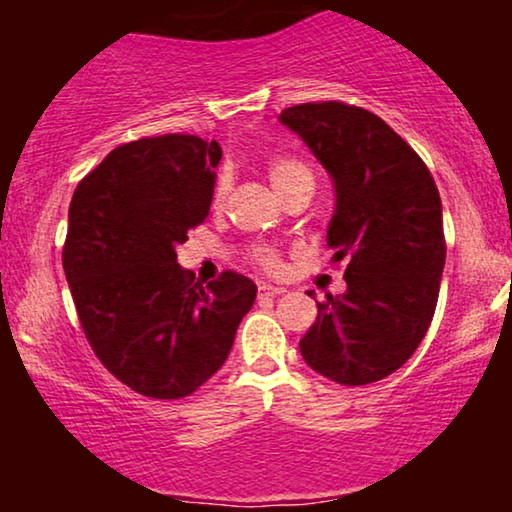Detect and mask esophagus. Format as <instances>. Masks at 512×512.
<instances>
[{"label": "esophagus", "instance_id": "esophagus-1", "mask_svg": "<svg viewBox=\"0 0 512 512\" xmlns=\"http://www.w3.org/2000/svg\"><path fill=\"white\" fill-rule=\"evenodd\" d=\"M284 289L282 286H272V284H258V296H282Z\"/></svg>", "mask_w": 512, "mask_h": 512}]
</instances>
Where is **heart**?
Segmentation results:
<instances>
[{
  "instance_id": "obj_1",
  "label": "heart",
  "mask_w": 512,
  "mask_h": 512,
  "mask_svg": "<svg viewBox=\"0 0 512 512\" xmlns=\"http://www.w3.org/2000/svg\"><path fill=\"white\" fill-rule=\"evenodd\" d=\"M265 172H268V179L275 191L286 198V195L296 191H312L314 188V174L310 167H307L300 158L293 156H272L268 163H265ZM230 193V174L223 170L216 174L214 186H212V207L223 209ZM249 261L256 265L258 270L270 272H282V256L275 247H268V244H254L249 249Z\"/></svg>"
}]
</instances>
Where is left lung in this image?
I'll use <instances>...</instances> for the list:
<instances>
[{
  "mask_svg": "<svg viewBox=\"0 0 512 512\" xmlns=\"http://www.w3.org/2000/svg\"><path fill=\"white\" fill-rule=\"evenodd\" d=\"M279 121L333 177L328 247L333 263L347 261V291L317 303L300 354L347 387L384 380L415 354L436 312L447 249L436 181L401 135L354 104H296Z\"/></svg>",
  "mask_w": 512,
  "mask_h": 512,
  "instance_id": "left-lung-1",
  "label": "left lung"
}]
</instances>
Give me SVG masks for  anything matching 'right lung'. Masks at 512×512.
Returning a JSON list of instances; mask_svg holds the SVG:
<instances>
[{
  "instance_id": "obj_1",
  "label": "right lung",
  "mask_w": 512,
  "mask_h": 512,
  "mask_svg": "<svg viewBox=\"0 0 512 512\" xmlns=\"http://www.w3.org/2000/svg\"><path fill=\"white\" fill-rule=\"evenodd\" d=\"M221 146L195 135L121 144L76 186L62 247L69 291L97 359L149 398H184L233 347L256 284L233 270L207 286L177 263L205 223Z\"/></svg>"
}]
</instances>
